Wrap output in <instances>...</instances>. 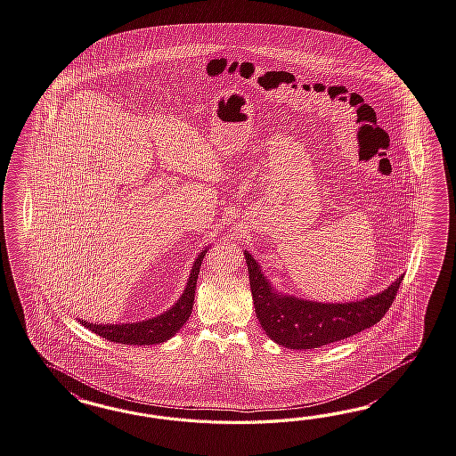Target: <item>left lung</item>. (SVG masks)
Segmentation results:
<instances>
[{"instance_id":"8db88e82","label":"left lung","mask_w":456,"mask_h":456,"mask_svg":"<svg viewBox=\"0 0 456 456\" xmlns=\"http://www.w3.org/2000/svg\"><path fill=\"white\" fill-rule=\"evenodd\" d=\"M256 318L268 338L289 349H313L346 339L380 322L389 311L403 277L366 300L316 303L278 295L254 256L244 254Z\"/></svg>"}]
</instances>
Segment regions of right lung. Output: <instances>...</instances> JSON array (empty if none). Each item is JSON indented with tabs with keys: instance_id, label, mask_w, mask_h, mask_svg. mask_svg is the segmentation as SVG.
Masks as SVG:
<instances>
[{
	"instance_id": "obj_1",
	"label": "right lung",
	"mask_w": 456,
	"mask_h": 456,
	"mask_svg": "<svg viewBox=\"0 0 456 456\" xmlns=\"http://www.w3.org/2000/svg\"><path fill=\"white\" fill-rule=\"evenodd\" d=\"M206 256V250L200 252L196 258L191 275H189L188 285L184 293L181 295L178 303L167 310V313L140 322H125V324H92L84 322L82 324L90 330L92 333L99 334L111 343H122V345H158L165 343L171 336L178 333L181 326L188 322L194 305V293H196V283L200 275V264Z\"/></svg>"
}]
</instances>
